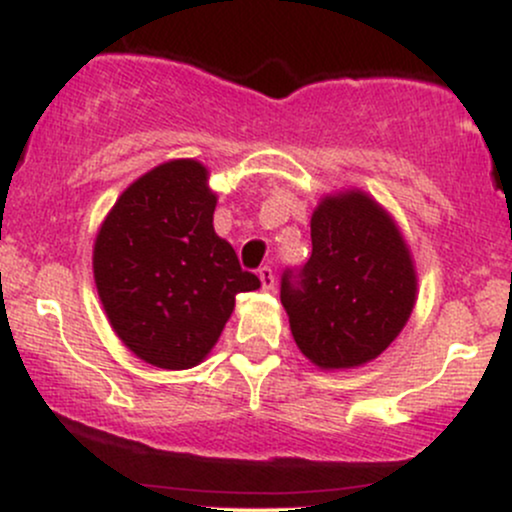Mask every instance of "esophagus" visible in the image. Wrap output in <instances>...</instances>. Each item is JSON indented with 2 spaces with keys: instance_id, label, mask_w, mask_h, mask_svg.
Instances as JSON below:
<instances>
[{
  "instance_id": "34e87169",
  "label": "esophagus",
  "mask_w": 512,
  "mask_h": 512,
  "mask_svg": "<svg viewBox=\"0 0 512 512\" xmlns=\"http://www.w3.org/2000/svg\"><path fill=\"white\" fill-rule=\"evenodd\" d=\"M257 274H260L262 289L264 291H272L274 289V272H272V267H262Z\"/></svg>"
}]
</instances>
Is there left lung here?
<instances>
[{
  "label": "left lung",
  "instance_id": "1",
  "mask_svg": "<svg viewBox=\"0 0 512 512\" xmlns=\"http://www.w3.org/2000/svg\"><path fill=\"white\" fill-rule=\"evenodd\" d=\"M313 255L281 276V303L305 358L322 370L378 358L407 325L416 303V269L392 216L366 192L317 204Z\"/></svg>",
  "mask_w": 512,
  "mask_h": 512
}]
</instances>
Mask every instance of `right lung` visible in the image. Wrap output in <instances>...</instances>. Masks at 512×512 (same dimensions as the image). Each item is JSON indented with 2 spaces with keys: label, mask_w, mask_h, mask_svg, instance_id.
I'll use <instances>...</instances> for the list:
<instances>
[{
  "label": "right lung",
  "mask_w": 512,
  "mask_h": 512,
  "mask_svg": "<svg viewBox=\"0 0 512 512\" xmlns=\"http://www.w3.org/2000/svg\"><path fill=\"white\" fill-rule=\"evenodd\" d=\"M209 170L156 166L117 197L93 245V276L122 344L156 368L197 366L219 342L236 296L260 289L216 236Z\"/></svg>",
  "instance_id": "right-lung-1"
}]
</instances>
